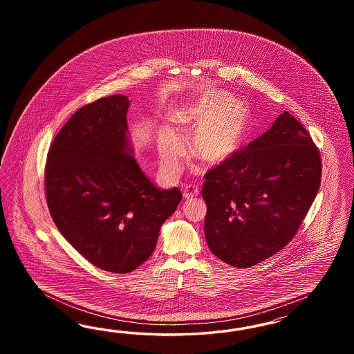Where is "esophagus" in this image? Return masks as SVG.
<instances>
[{
  "label": "esophagus",
  "mask_w": 354,
  "mask_h": 354,
  "mask_svg": "<svg viewBox=\"0 0 354 354\" xmlns=\"http://www.w3.org/2000/svg\"><path fill=\"white\" fill-rule=\"evenodd\" d=\"M198 194H200V189L197 187H194V185H187L184 188V191H183V196L187 200H191L193 197H197Z\"/></svg>",
  "instance_id": "obj_1"
}]
</instances>
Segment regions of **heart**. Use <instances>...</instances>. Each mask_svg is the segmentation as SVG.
Segmentation results:
<instances>
[{"label": "heart", "mask_w": 354, "mask_h": 354, "mask_svg": "<svg viewBox=\"0 0 354 354\" xmlns=\"http://www.w3.org/2000/svg\"><path fill=\"white\" fill-rule=\"evenodd\" d=\"M169 119L184 135L191 132L193 156L209 166L232 158L247 138V109L240 100L219 89L205 91L193 102L174 107ZM158 153L163 170L174 175L184 153L182 140L171 131H163Z\"/></svg>", "instance_id": "b5f03b06"}]
</instances>
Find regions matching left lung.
<instances>
[{
  "mask_svg": "<svg viewBox=\"0 0 354 354\" xmlns=\"http://www.w3.org/2000/svg\"><path fill=\"white\" fill-rule=\"evenodd\" d=\"M319 150L288 111L205 174V239L235 268L274 256L296 235L321 185Z\"/></svg>",
  "mask_w": 354,
  "mask_h": 354,
  "instance_id": "left-lung-1",
  "label": "left lung"
}]
</instances>
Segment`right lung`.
I'll list each match as a JSON object with an SVG mask.
<instances>
[{
    "mask_svg": "<svg viewBox=\"0 0 354 354\" xmlns=\"http://www.w3.org/2000/svg\"><path fill=\"white\" fill-rule=\"evenodd\" d=\"M129 97H102L66 122L48 151L45 194L64 239L98 268L126 274L154 252L163 222L182 201L133 158Z\"/></svg>",
    "mask_w": 354,
    "mask_h": 354,
    "instance_id": "right-lung-1",
    "label": "right lung"
}]
</instances>
